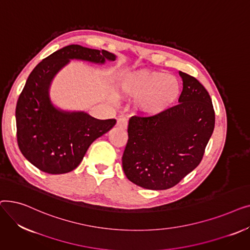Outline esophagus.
<instances>
[{
	"label": "esophagus",
	"mask_w": 250,
	"mask_h": 250,
	"mask_svg": "<svg viewBox=\"0 0 250 250\" xmlns=\"http://www.w3.org/2000/svg\"><path fill=\"white\" fill-rule=\"evenodd\" d=\"M116 126L118 128L125 129L127 127V121L125 120V118H118L117 123H116Z\"/></svg>",
	"instance_id": "esophagus-1"
}]
</instances>
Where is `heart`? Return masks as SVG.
I'll use <instances>...</instances> for the list:
<instances>
[{
    "label": "heart",
    "mask_w": 250,
    "mask_h": 250,
    "mask_svg": "<svg viewBox=\"0 0 250 250\" xmlns=\"http://www.w3.org/2000/svg\"><path fill=\"white\" fill-rule=\"evenodd\" d=\"M124 98L137 99L136 109L143 115L153 116L169 109L180 94L177 78L159 71L138 70L125 74L116 84Z\"/></svg>",
    "instance_id": "heart-1"
}]
</instances>
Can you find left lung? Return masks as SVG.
I'll list each match as a JSON object with an SVG mask.
<instances>
[{
  "label": "left lung",
  "instance_id": "1",
  "mask_svg": "<svg viewBox=\"0 0 250 250\" xmlns=\"http://www.w3.org/2000/svg\"><path fill=\"white\" fill-rule=\"evenodd\" d=\"M182 92L175 106L149 116H133L123 155L127 179L152 190L176 186L198 166L215 127V111L206 88L179 71Z\"/></svg>",
  "mask_w": 250,
  "mask_h": 250
}]
</instances>
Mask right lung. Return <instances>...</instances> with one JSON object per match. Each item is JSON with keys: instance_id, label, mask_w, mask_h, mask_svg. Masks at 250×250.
<instances>
[{"instance_id": "right-lung-1", "label": "right lung", "mask_w": 250, "mask_h": 250, "mask_svg": "<svg viewBox=\"0 0 250 250\" xmlns=\"http://www.w3.org/2000/svg\"><path fill=\"white\" fill-rule=\"evenodd\" d=\"M115 59L107 50L71 44L33 69L16 106L18 146L32 165L48 174L68 173L81 163L91 144L114 126L115 120H97L85 111L57 107L50 99V86L72 60L104 64Z\"/></svg>"}]
</instances>
